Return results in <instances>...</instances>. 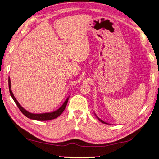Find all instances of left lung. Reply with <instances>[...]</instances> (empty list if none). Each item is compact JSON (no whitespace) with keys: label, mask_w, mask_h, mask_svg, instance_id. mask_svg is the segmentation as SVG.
<instances>
[{"label":"left lung","mask_w":159,"mask_h":159,"mask_svg":"<svg viewBox=\"0 0 159 159\" xmlns=\"http://www.w3.org/2000/svg\"><path fill=\"white\" fill-rule=\"evenodd\" d=\"M95 116H96V114H95ZM96 117L98 118V120H99V121H101V122H102V123H104V124H108V123H105V122H104V121H103L102 120H101L100 119H99V118H98V117L97 116H96Z\"/></svg>","instance_id":"8db88e82"}]
</instances>
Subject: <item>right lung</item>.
Here are the masks:
<instances>
[{"label":"right lung","mask_w":159,"mask_h":159,"mask_svg":"<svg viewBox=\"0 0 159 159\" xmlns=\"http://www.w3.org/2000/svg\"><path fill=\"white\" fill-rule=\"evenodd\" d=\"M9 92H10L11 96L12 97L15 103H16L18 108H19V109L20 110V111L22 113H23L25 116L28 117V119L36 120H41V121L49 120H52V119H55V118L58 117L63 112H64V110H65L66 107V105H67V104H68V99H69V97H68L67 99H66V101L64 102V103L63 104V105L60 107V108L57 109V110H55V111H54V112H47V113H41V114H34V113L29 112L27 111V110H25L23 108V107H22L19 104V102H17V100L16 99V98L14 97V95L13 94V92H12L11 89L10 78H9Z\"/></svg>","instance_id":"right-lung-1"}]
</instances>
